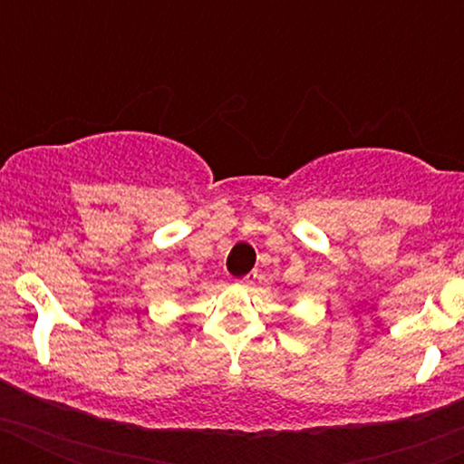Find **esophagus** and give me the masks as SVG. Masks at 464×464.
I'll use <instances>...</instances> for the list:
<instances>
[{
	"mask_svg": "<svg viewBox=\"0 0 464 464\" xmlns=\"http://www.w3.org/2000/svg\"><path fill=\"white\" fill-rule=\"evenodd\" d=\"M256 280H258V274H256V271H251V274L242 276V278L237 280V285H242V287H249V285H254Z\"/></svg>",
	"mask_w": 464,
	"mask_h": 464,
	"instance_id": "esophagus-1",
	"label": "esophagus"
}]
</instances>
